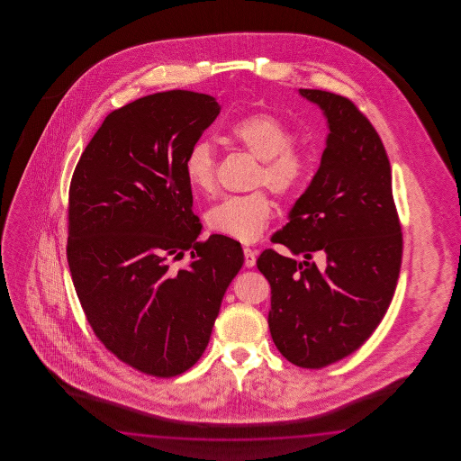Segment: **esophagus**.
<instances>
[{
  "mask_svg": "<svg viewBox=\"0 0 461 461\" xmlns=\"http://www.w3.org/2000/svg\"><path fill=\"white\" fill-rule=\"evenodd\" d=\"M244 257H245V267L247 268H252L255 265V252L252 249H249V247H245L244 249Z\"/></svg>",
  "mask_w": 461,
  "mask_h": 461,
  "instance_id": "esophagus-1",
  "label": "esophagus"
}]
</instances>
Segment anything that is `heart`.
<instances>
[{
    "label": "heart",
    "mask_w": 461,
    "mask_h": 461,
    "mask_svg": "<svg viewBox=\"0 0 461 461\" xmlns=\"http://www.w3.org/2000/svg\"><path fill=\"white\" fill-rule=\"evenodd\" d=\"M227 137L260 159L255 186H268L282 199H294L303 191L312 171L308 153L294 145V135L270 112H255L235 120ZM185 175L191 187L204 196L217 191V153L207 140H199L187 151ZM274 217V201L265 189L230 196L207 211V227L239 242H255Z\"/></svg>",
    "instance_id": "1"
}]
</instances>
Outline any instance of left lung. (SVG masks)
Listing matches in <instances>:
<instances>
[{
    "label": "left lung",
    "mask_w": 461,
    "mask_h": 461,
    "mask_svg": "<svg viewBox=\"0 0 461 461\" xmlns=\"http://www.w3.org/2000/svg\"><path fill=\"white\" fill-rule=\"evenodd\" d=\"M330 123L321 165L257 268L272 286L268 326L286 361L321 369L354 353L383 321L402 264V227L381 137L353 100L300 88ZM322 264L312 262L313 255Z\"/></svg>",
    "instance_id": "left-lung-1"
}]
</instances>
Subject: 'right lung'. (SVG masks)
<instances>
[{
    "label": "right lung",
    "mask_w": 461,
    "mask_h": 461,
    "mask_svg": "<svg viewBox=\"0 0 461 461\" xmlns=\"http://www.w3.org/2000/svg\"><path fill=\"white\" fill-rule=\"evenodd\" d=\"M219 110L191 90L137 98L108 113L70 179L68 262L78 302L98 341L148 375L173 377L199 361L244 265L234 239L197 240L185 175L189 148Z\"/></svg>",
    "instance_id": "right-lung-1"
}]
</instances>
